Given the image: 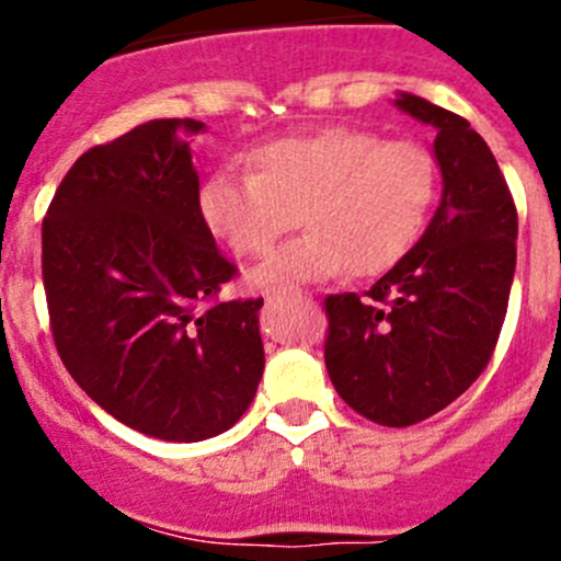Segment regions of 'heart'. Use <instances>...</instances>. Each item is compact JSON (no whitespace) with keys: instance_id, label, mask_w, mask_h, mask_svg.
<instances>
[{"instance_id":"b5f03b06","label":"heart","mask_w":561,"mask_h":561,"mask_svg":"<svg viewBox=\"0 0 561 561\" xmlns=\"http://www.w3.org/2000/svg\"><path fill=\"white\" fill-rule=\"evenodd\" d=\"M434 195L437 162L421 144L331 127L260 146L252 173H211L197 208L236 257L268 252L298 214L307 233L249 276L257 287L287 290L344 268L355 276L388 271L421 236Z\"/></svg>"}]
</instances>
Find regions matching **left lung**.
<instances>
[{"instance_id": "left-lung-1", "label": "left lung", "mask_w": 561, "mask_h": 561, "mask_svg": "<svg viewBox=\"0 0 561 561\" xmlns=\"http://www.w3.org/2000/svg\"><path fill=\"white\" fill-rule=\"evenodd\" d=\"M393 105L434 129L443 197L417 244L366 298H325V369L355 412L404 428L445 410L489 364L516 274L518 214L467 118L410 92Z\"/></svg>"}]
</instances>
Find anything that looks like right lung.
Segmentation results:
<instances>
[{
	"mask_svg": "<svg viewBox=\"0 0 561 561\" xmlns=\"http://www.w3.org/2000/svg\"><path fill=\"white\" fill-rule=\"evenodd\" d=\"M195 118L94 146L43 219L50 331L67 371L124 426L201 443L236 426L265 369L257 301L211 304L236 274L197 208Z\"/></svg>",
	"mask_w": 561,
	"mask_h": 561,
	"instance_id": "obj_1",
	"label": "right lung"
}]
</instances>
